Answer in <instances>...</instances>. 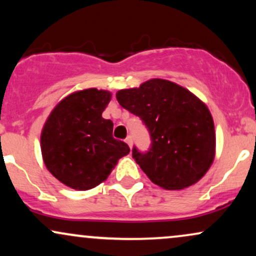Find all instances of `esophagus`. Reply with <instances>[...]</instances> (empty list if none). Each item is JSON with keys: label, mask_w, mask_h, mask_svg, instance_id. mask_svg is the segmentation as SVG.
<instances>
[{"label": "esophagus", "mask_w": 256, "mask_h": 256, "mask_svg": "<svg viewBox=\"0 0 256 256\" xmlns=\"http://www.w3.org/2000/svg\"><path fill=\"white\" fill-rule=\"evenodd\" d=\"M125 142L128 143V146H130V148H131V146H132V137H131V136H128V137L126 138V140H125Z\"/></svg>", "instance_id": "34e87169"}]
</instances>
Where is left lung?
<instances>
[{
    "label": "left lung",
    "instance_id": "obj_1",
    "mask_svg": "<svg viewBox=\"0 0 256 256\" xmlns=\"http://www.w3.org/2000/svg\"><path fill=\"white\" fill-rule=\"evenodd\" d=\"M122 108L140 116L152 146L132 158L154 184L180 190L206 174L216 156L212 114L198 96L166 79H150L140 88L116 92Z\"/></svg>",
    "mask_w": 256,
    "mask_h": 256
}]
</instances>
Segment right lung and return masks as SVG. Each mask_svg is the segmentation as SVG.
<instances>
[{"instance_id": "obj_1", "label": "right lung", "mask_w": 256, "mask_h": 256, "mask_svg": "<svg viewBox=\"0 0 256 256\" xmlns=\"http://www.w3.org/2000/svg\"><path fill=\"white\" fill-rule=\"evenodd\" d=\"M112 98L95 88L66 96L49 114L40 134L48 171L74 190H89L104 182L120 158L130 152L113 137V122L102 118Z\"/></svg>"}]
</instances>
